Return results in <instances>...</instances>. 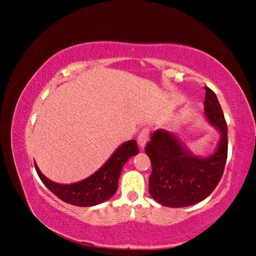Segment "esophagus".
Instances as JSON below:
<instances>
[{
    "label": "esophagus",
    "mask_w": 256,
    "mask_h": 256,
    "mask_svg": "<svg viewBox=\"0 0 256 256\" xmlns=\"http://www.w3.org/2000/svg\"><path fill=\"white\" fill-rule=\"evenodd\" d=\"M148 140H149V130H146V128L142 130L141 133L138 134V146H140L142 150L144 149V146L146 144V142H148Z\"/></svg>",
    "instance_id": "obj_1"
}]
</instances>
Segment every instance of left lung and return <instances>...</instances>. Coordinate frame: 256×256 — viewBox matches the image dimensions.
I'll return each mask as SVG.
<instances>
[{
  "label": "left lung",
  "mask_w": 256,
  "mask_h": 256,
  "mask_svg": "<svg viewBox=\"0 0 256 256\" xmlns=\"http://www.w3.org/2000/svg\"><path fill=\"white\" fill-rule=\"evenodd\" d=\"M204 89L206 118L220 136L214 152L208 157L193 154L175 133L164 130H157L144 149L152 166L150 196L164 206L184 208L203 201L214 192L224 174L227 124L216 94L208 86Z\"/></svg>",
  "instance_id": "left-lung-1"
}]
</instances>
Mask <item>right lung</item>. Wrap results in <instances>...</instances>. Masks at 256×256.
<instances>
[{"instance_id":"add662e5","label":"right lung","mask_w":256,"mask_h":256,"mask_svg":"<svg viewBox=\"0 0 256 256\" xmlns=\"http://www.w3.org/2000/svg\"><path fill=\"white\" fill-rule=\"evenodd\" d=\"M138 154L136 140L124 142L96 172L73 184L55 183L42 174L36 162L34 168L46 188L62 201L78 206H92L100 204L114 196L118 190L123 166L130 158Z\"/></svg>"}]
</instances>
